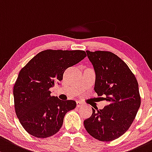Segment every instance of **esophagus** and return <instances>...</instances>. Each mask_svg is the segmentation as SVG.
Masks as SVG:
<instances>
[{
    "mask_svg": "<svg viewBox=\"0 0 152 152\" xmlns=\"http://www.w3.org/2000/svg\"><path fill=\"white\" fill-rule=\"evenodd\" d=\"M83 105H84V103H83L82 102L79 101V100H78V101H76V106H77L78 108H79V107L83 106Z\"/></svg>",
    "mask_w": 152,
    "mask_h": 152,
    "instance_id": "obj_1",
    "label": "esophagus"
}]
</instances>
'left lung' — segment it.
Returning <instances> with one entry per match:
<instances>
[{
  "mask_svg": "<svg viewBox=\"0 0 152 152\" xmlns=\"http://www.w3.org/2000/svg\"><path fill=\"white\" fill-rule=\"evenodd\" d=\"M87 55L95 70L94 89L108 105L92 108L84 127L93 138L111 141L128 130L139 109L138 81L127 64L112 52L87 51Z\"/></svg>",
  "mask_w": 152,
  "mask_h": 152,
  "instance_id": "obj_1",
  "label": "left lung"
}]
</instances>
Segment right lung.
Returning a JSON list of instances; mask_svg holds the SVG:
<instances>
[{"instance_id":"add662e5","label":"right lung","mask_w":152,"mask_h":152,"mask_svg":"<svg viewBox=\"0 0 152 152\" xmlns=\"http://www.w3.org/2000/svg\"><path fill=\"white\" fill-rule=\"evenodd\" d=\"M87 56L81 50H48L39 52L20 71L14 86V108L22 126L37 138H47L61 128L64 116L74 109V100L51 96L49 89L59 84L69 67Z\"/></svg>"}]
</instances>
